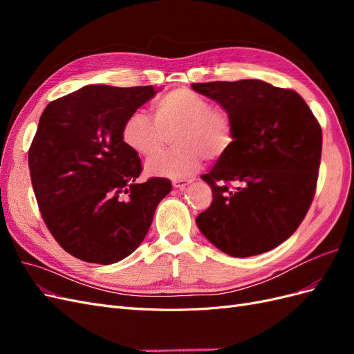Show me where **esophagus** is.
I'll return each instance as SVG.
<instances>
[{
	"label": "esophagus",
	"instance_id": "obj_1",
	"mask_svg": "<svg viewBox=\"0 0 354 354\" xmlns=\"http://www.w3.org/2000/svg\"><path fill=\"white\" fill-rule=\"evenodd\" d=\"M190 181H192L190 178H177V180H173V186L177 189H183L190 183Z\"/></svg>",
	"mask_w": 354,
	"mask_h": 354
}]
</instances>
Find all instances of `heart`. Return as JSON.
Masks as SVG:
<instances>
[{
	"label": "heart",
	"mask_w": 354,
	"mask_h": 354,
	"mask_svg": "<svg viewBox=\"0 0 354 354\" xmlns=\"http://www.w3.org/2000/svg\"><path fill=\"white\" fill-rule=\"evenodd\" d=\"M153 116L136 111L125 118L121 136L125 146L140 156H153L174 134V149L147 160V174L185 178L202 160L218 159L234 142V125L229 112L189 88H176L153 103Z\"/></svg>",
	"instance_id": "heart-1"
}]
</instances>
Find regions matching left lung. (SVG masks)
Instances as JSON below:
<instances>
[{
  "label": "left lung",
  "instance_id": "obj_1",
  "mask_svg": "<svg viewBox=\"0 0 354 354\" xmlns=\"http://www.w3.org/2000/svg\"><path fill=\"white\" fill-rule=\"evenodd\" d=\"M229 112L234 142L208 174V209L196 224L232 257L276 248L312 205L322 155V128L301 95L260 80L192 84Z\"/></svg>",
  "mask_w": 354,
  "mask_h": 354
}]
</instances>
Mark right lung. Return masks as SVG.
I'll use <instances>...</instances> for the list:
<instances>
[{"mask_svg": "<svg viewBox=\"0 0 354 354\" xmlns=\"http://www.w3.org/2000/svg\"><path fill=\"white\" fill-rule=\"evenodd\" d=\"M156 88L85 85L53 100L29 147L41 216L63 250L87 263L112 264L136 251L171 181L137 178L142 162L121 130Z\"/></svg>", "mask_w": 354, "mask_h": 354, "instance_id": "right-lung-1", "label": "right lung"}]
</instances>
